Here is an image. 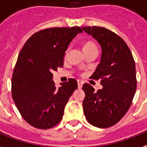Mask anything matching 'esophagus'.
Masks as SVG:
<instances>
[{
  "mask_svg": "<svg viewBox=\"0 0 147 147\" xmlns=\"http://www.w3.org/2000/svg\"><path fill=\"white\" fill-rule=\"evenodd\" d=\"M78 88H81L82 85H83V82L81 80H78Z\"/></svg>",
  "mask_w": 147,
  "mask_h": 147,
  "instance_id": "obj_1",
  "label": "esophagus"
}]
</instances>
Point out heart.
Listing matches in <instances>:
<instances>
[{"label":"heart","mask_w":147,"mask_h":147,"mask_svg":"<svg viewBox=\"0 0 147 147\" xmlns=\"http://www.w3.org/2000/svg\"><path fill=\"white\" fill-rule=\"evenodd\" d=\"M83 49H84V52H86V51H91V50H93V49H97V48H96V45H95V43L89 40V41H87V42L84 43ZM68 52H69V49H66V52H65V57L68 55Z\"/></svg>","instance_id":"b5f03b06"}]
</instances>
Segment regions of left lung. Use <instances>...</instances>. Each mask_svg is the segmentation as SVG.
<instances>
[{"mask_svg": "<svg viewBox=\"0 0 147 147\" xmlns=\"http://www.w3.org/2000/svg\"><path fill=\"white\" fill-rule=\"evenodd\" d=\"M82 30L102 49L100 63L90 78L100 79L102 88L96 92L91 84H83L84 115L91 125L109 128L125 116L131 105L137 85L135 61L127 44L115 33L99 26Z\"/></svg>", "mask_w": 147, "mask_h": 147, "instance_id": "1", "label": "left lung"}]
</instances>
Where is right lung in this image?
<instances>
[{
    "mask_svg": "<svg viewBox=\"0 0 147 147\" xmlns=\"http://www.w3.org/2000/svg\"><path fill=\"white\" fill-rule=\"evenodd\" d=\"M81 32L78 26L41 30L29 38L19 52L11 78V96L21 116L35 128L49 129L58 125L78 88L74 78L56 88L51 72L63 67L69 44Z\"/></svg>",
    "mask_w": 147,
    "mask_h": 147,
    "instance_id": "add662e5",
    "label": "right lung"
}]
</instances>
